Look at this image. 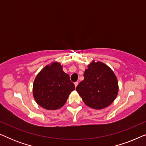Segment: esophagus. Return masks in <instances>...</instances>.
<instances>
[{
	"label": "esophagus",
	"instance_id": "esophagus-1",
	"mask_svg": "<svg viewBox=\"0 0 146 146\" xmlns=\"http://www.w3.org/2000/svg\"><path fill=\"white\" fill-rule=\"evenodd\" d=\"M78 84V82H75V83H74V86H75V87H76V88L77 87Z\"/></svg>",
	"mask_w": 146,
	"mask_h": 146
}]
</instances>
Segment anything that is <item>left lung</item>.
<instances>
[{"instance_id": "1", "label": "left lung", "mask_w": 146, "mask_h": 146, "mask_svg": "<svg viewBox=\"0 0 146 146\" xmlns=\"http://www.w3.org/2000/svg\"><path fill=\"white\" fill-rule=\"evenodd\" d=\"M84 77L76 91L88 107L104 109L116 98L119 90L116 76L104 63L92 60L88 65Z\"/></svg>"}]
</instances>
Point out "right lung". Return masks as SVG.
Instances as JSON below:
<instances>
[{
	"instance_id": "1",
	"label": "right lung",
	"mask_w": 146,
	"mask_h": 146,
	"mask_svg": "<svg viewBox=\"0 0 146 146\" xmlns=\"http://www.w3.org/2000/svg\"><path fill=\"white\" fill-rule=\"evenodd\" d=\"M75 86L60 63L54 62L40 70L33 83V96L39 106L48 110H55L66 102Z\"/></svg>"
}]
</instances>
